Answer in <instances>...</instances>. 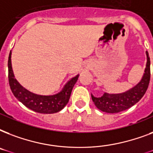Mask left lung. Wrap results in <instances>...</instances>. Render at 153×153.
I'll list each match as a JSON object with an SVG mask.
<instances>
[{
  "label": "left lung",
  "mask_w": 153,
  "mask_h": 153,
  "mask_svg": "<svg viewBox=\"0 0 153 153\" xmlns=\"http://www.w3.org/2000/svg\"><path fill=\"white\" fill-rule=\"evenodd\" d=\"M147 62L141 80L133 88L120 94H108L100 98H96L91 94L94 103L98 109L109 114H116L124 111L137 103L147 91L150 81V59L146 51Z\"/></svg>",
  "instance_id": "8db88e82"
}]
</instances>
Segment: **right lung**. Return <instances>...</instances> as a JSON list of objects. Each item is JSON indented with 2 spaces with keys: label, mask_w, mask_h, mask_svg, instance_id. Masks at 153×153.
I'll return each instance as SVG.
<instances>
[{
  "label": "right lung",
  "mask_w": 153,
  "mask_h": 153,
  "mask_svg": "<svg viewBox=\"0 0 153 153\" xmlns=\"http://www.w3.org/2000/svg\"><path fill=\"white\" fill-rule=\"evenodd\" d=\"M11 55L12 51L8 55V82L13 95L25 106L39 114H55L63 109L69 101L72 89L76 83L79 74L70 79L58 94L53 95H39L27 91L16 79L12 67Z\"/></svg>",
  "instance_id": "right-lung-1"
}]
</instances>
